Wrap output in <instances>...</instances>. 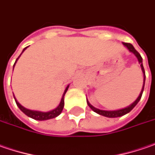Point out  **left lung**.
<instances>
[{
  "label": "left lung",
  "instance_id": "obj_1",
  "mask_svg": "<svg viewBox=\"0 0 155 155\" xmlns=\"http://www.w3.org/2000/svg\"><path fill=\"white\" fill-rule=\"evenodd\" d=\"M123 45H124L125 47H127V49L130 51L131 53H133L136 58L138 59V61L139 63L140 64V68H141V70H142V73H143V76H144V81H143V87H142V89L140 91V95L138 96V98L136 99V101H134L131 105H129L128 107H124V108H122V109H118V110H113V111H107V110H101V109H99V108H96V107H94V106H92V105L88 102V101L87 100V105L89 106V107H90L91 109L93 110L94 112H95V113H97L99 114L100 115H102V116H105V117H108V118H116V117H120V116H123L125 114H127V113H129V112L131 111L132 109L137 105L139 101H140V98H141V95H142V93H143V90H144V85H145V80H146V75H145V70H144V68H143V65H142V58L140 56V54H139L137 51L135 50V48H134V46L130 43H126V42H123Z\"/></svg>",
  "mask_w": 155,
  "mask_h": 155
}]
</instances>
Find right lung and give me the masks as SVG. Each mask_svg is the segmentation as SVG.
Segmentation results:
<instances>
[{"label":"right lung","mask_w":155,"mask_h":155,"mask_svg":"<svg viewBox=\"0 0 155 155\" xmlns=\"http://www.w3.org/2000/svg\"><path fill=\"white\" fill-rule=\"evenodd\" d=\"M27 48H28V47H27ZM27 48H24L23 51H22V53H23L24 50H25ZM22 53H21V54H22ZM21 54H20V56H21ZM20 56H19V57H20ZM19 57L17 58V60L19 59ZM17 60L15 61V64H14V67H15V63H16ZM68 87H69V86H68V87H67V88H66L64 94H63V95H62L61 101V102H60L59 106H58L56 108H54V109H53V110H51V111H48V112H41V111H35V110H30V109H28V108H26V107H22L21 105L20 104V103L17 101L16 99H15V95H14V98H15V102H16V105L18 106V107H19L21 111L23 112L26 115H28V117L32 118V119H35V120H50V119H53V118L57 117L58 115H60V114H61V113L62 109H63V107H64V95H65V94H66V92H67L68 89Z\"/></svg>","instance_id":"right-lung-1"}]
</instances>
